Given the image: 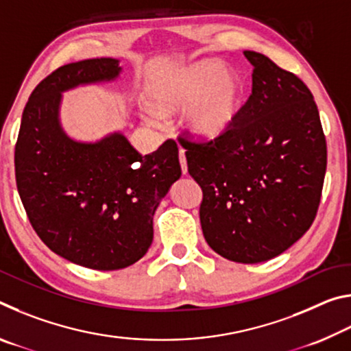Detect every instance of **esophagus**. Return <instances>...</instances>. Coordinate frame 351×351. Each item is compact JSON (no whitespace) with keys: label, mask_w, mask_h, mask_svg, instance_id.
<instances>
[{"label":"esophagus","mask_w":351,"mask_h":351,"mask_svg":"<svg viewBox=\"0 0 351 351\" xmlns=\"http://www.w3.org/2000/svg\"><path fill=\"white\" fill-rule=\"evenodd\" d=\"M180 164H181L182 173L186 175L187 173V159H186V153H184V150H180Z\"/></svg>","instance_id":"34e87169"}]
</instances>
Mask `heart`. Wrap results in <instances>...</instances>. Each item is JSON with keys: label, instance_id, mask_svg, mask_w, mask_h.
<instances>
[{"label": "heart", "instance_id": "1", "mask_svg": "<svg viewBox=\"0 0 351 351\" xmlns=\"http://www.w3.org/2000/svg\"><path fill=\"white\" fill-rule=\"evenodd\" d=\"M150 96L162 112L187 108L190 133L199 139H215L228 132L239 116L243 82L232 71H226L223 62L207 58L159 77Z\"/></svg>", "mask_w": 351, "mask_h": 351}]
</instances>
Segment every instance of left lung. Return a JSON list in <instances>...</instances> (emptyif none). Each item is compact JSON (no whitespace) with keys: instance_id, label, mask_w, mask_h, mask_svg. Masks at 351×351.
Returning <instances> with one entry per match:
<instances>
[{"instance_id":"left-lung-1","label":"left lung","mask_w":351,"mask_h":351,"mask_svg":"<svg viewBox=\"0 0 351 351\" xmlns=\"http://www.w3.org/2000/svg\"><path fill=\"white\" fill-rule=\"evenodd\" d=\"M252 94L224 134L180 138L189 173L203 190L199 221L213 251L237 263H260L287 251L319 209L326 142L311 91L254 51Z\"/></svg>"}]
</instances>
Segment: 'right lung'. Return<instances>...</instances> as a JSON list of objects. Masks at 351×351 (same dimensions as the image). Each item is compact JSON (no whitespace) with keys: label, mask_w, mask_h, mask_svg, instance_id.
<instances>
[{"label":"right lung","mask_w":351,"mask_h":351,"mask_svg":"<svg viewBox=\"0 0 351 351\" xmlns=\"http://www.w3.org/2000/svg\"><path fill=\"white\" fill-rule=\"evenodd\" d=\"M121 71L110 57L56 69L29 97L15 145L16 187L34 230L52 252L99 271L144 257L154 210L181 176L173 139L142 156L122 133L79 142L63 132L62 93Z\"/></svg>","instance_id":"obj_1"}]
</instances>
